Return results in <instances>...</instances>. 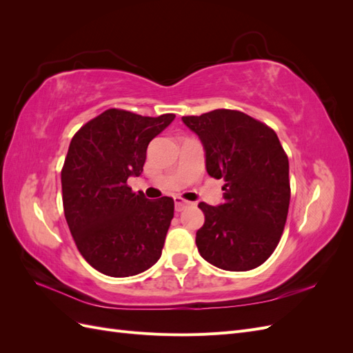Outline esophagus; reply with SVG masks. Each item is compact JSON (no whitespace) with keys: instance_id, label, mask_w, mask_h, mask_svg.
<instances>
[{"instance_id":"obj_1","label":"esophagus","mask_w":353,"mask_h":353,"mask_svg":"<svg viewBox=\"0 0 353 353\" xmlns=\"http://www.w3.org/2000/svg\"><path fill=\"white\" fill-rule=\"evenodd\" d=\"M174 200H175V210H176V212L184 210V209L190 205V201H187V200H184V199H181V197H178V196H176Z\"/></svg>"}]
</instances>
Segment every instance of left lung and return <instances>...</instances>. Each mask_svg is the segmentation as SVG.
Instances as JSON below:
<instances>
[{"label":"left lung","instance_id":"left-lung-1","mask_svg":"<svg viewBox=\"0 0 353 353\" xmlns=\"http://www.w3.org/2000/svg\"><path fill=\"white\" fill-rule=\"evenodd\" d=\"M183 122L205 148L206 170L223 179V201L199 203L205 223L196 234L201 258L225 271H249L270 258L284 231L288 159L270 126L245 113L218 109Z\"/></svg>","mask_w":353,"mask_h":353}]
</instances>
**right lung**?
<instances>
[{"label": "right lung", "mask_w": 353, "mask_h": 353, "mask_svg": "<svg viewBox=\"0 0 353 353\" xmlns=\"http://www.w3.org/2000/svg\"><path fill=\"white\" fill-rule=\"evenodd\" d=\"M174 119L109 109L72 138L61 169L65 216L83 259L104 275L141 274L162 256L174 199L148 200L126 181L141 175L148 144Z\"/></svg>", "instance_id": "1"}]
</instances>
